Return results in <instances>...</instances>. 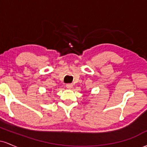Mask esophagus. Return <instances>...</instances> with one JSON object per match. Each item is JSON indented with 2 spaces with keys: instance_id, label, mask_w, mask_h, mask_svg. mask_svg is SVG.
I'll return each mask as SVG.
<instances>
[{
  "instance_id": "esophagus-1",
  "label": "esophagus",
  "mask_w": 147,
  "mask_h": 147,
  "mask_svg": "<svg viewBox=\"0 0 147 147\" xmlns=\"http://www.w3.org/2000/svg\"><path fill=\"white\" fill-rule=\"evenodd\" d=\"M66 86L67 88L71 89L72 88V86H73V85H72V84H66V86Z\"/></svg>"
}]
</instances>
